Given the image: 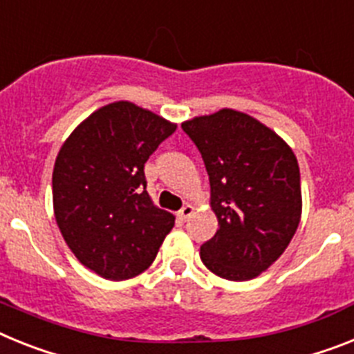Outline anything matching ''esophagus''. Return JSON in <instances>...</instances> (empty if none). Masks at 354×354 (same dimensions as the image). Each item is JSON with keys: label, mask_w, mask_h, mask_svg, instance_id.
<instances>
[{"label": "esophagus", "mask_w": 354, "mask_h": 354, "mask_svg": "<svg viewBox=\"0 0 354 354\" xmlns=\"http://www.w3.org/2000/svg\"><path fill=\"white\" fill-rule=\"evenodd\" d=\"M192 214H194V207H192V205H185V207L178 212V217H180L181 221H189Z\"/></svg>", "instance_id": "esophagus-1"}]
</instances>
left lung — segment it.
Listing matches in <instances>:
<instances>
[{"label": "left lung", "mask_w": 354, "mask_h": 354, "mask_svg": "<svg viewBox=\"0 0 354 354\" xmlns=\"http://www.w3.org/2000/svg\"><path fill=\"white\" fill-rule=\"evenodd\" d=\"M210 178L219 230L201 245V260L232 281L257 278L281 257L301 219L296 155L248 113L224 109L181 124Z\"/></svg>", "instance_id": "1"}]
</instances>
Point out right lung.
Returning a JSON list of instances; mask_svg holds the SVG:
<instances>
[{"label": "right lung", "mask_w": 354, "mask_h": 354, "mask_svg": "<svg viewBox=\"0 0 354 354\" xmlns=\"http://www.w3.org/2000/svg\"><path fill=\"white\" fill-rule=\"evenodd\" d=\"M176 126L128 101L88 115L60 147L53 169L55 219L80 262L106 279L151 266L174 226L146 190L144 164Z\"/></svg>", "instance_id": "add662e5"}]
</instances>
